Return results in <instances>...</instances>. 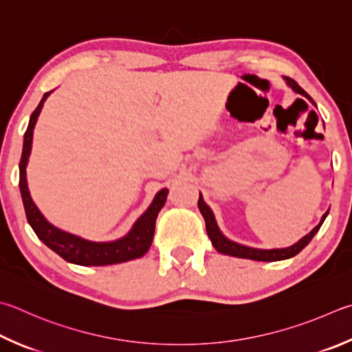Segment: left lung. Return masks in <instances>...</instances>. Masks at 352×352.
<instances>
[{"label": "left lung", "mask_w": 352, "mask_h": 352, "mask_svg": "<svg viewBox=\"0 0 352 352\" xmlns=\"http://www.w3.org/2000/svg\"><path fill=\"white\" fill-rule=\"evenodd\" d=\"M283 80L286 81V85L289 86L294 92L302 95L306 100L309 101V103L314 104L317 107V104L314 103V100H312L308 94H306L302 87H300L296 81L289 76H283ZM303 101V100H302ZM314 112V111H312ZM198 209H200V212L204 219V223H206V232L210 239V243H212V246L217 249V251L225 254V255H231V257H239V258H249V260H257V261H278V260H286V258H291L294 255H297L302 249L308 245V243L312 240V237L318 232V229L323 225L324 219L328 217L329 210L323 214L322 220L318 225L312 229L311 232H308L305 235V237L300 239L297 243H294V245L287 246V248H274V249H260V248H251V246H246V245H241V243L234 241L231 239H228L225 234L220 231L219 225H217V220H215V215L212 212V209H210L206 203L203 200V195L200 194L198 197Z\"/></svg>", "instance_id": "obj_1"}]
</instances>
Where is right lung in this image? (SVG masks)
I'll return each mask as SVG.
<instances>
[{
  "label": "right lung",
  "instance_id": "1",
  "mask_svg": "<svg viewBox=\"0 0 352 352\" xmlns=\"http://www.w3.org/2000/svg\"><path fill=\"white\" fill-rule=\"evenodd\" d=\"M50 94H52V91L43 95L40 104L30 115L29 126L24 133L23 142V154L20 160V192L29 225L44 245L52 249L54 252L58 254L69 263L81 266H106L143 257L152 245V239H154L155 232V220L158 212L164 206L166 198H168V188L158 190L151 206L144 210L142 217H138V220L133 223L129 232L121 239L112 241H92L82 239L80 235L63 231V229L47 221L46 217L41 214V210L36 208L35 201L32 200L28 186V177H25V168H28L29 163L32 138H34L38 115H40L44 101Z\"/></svg>",
  "mask_w": 352,
  "mask_h": 352
}]
</instances>
